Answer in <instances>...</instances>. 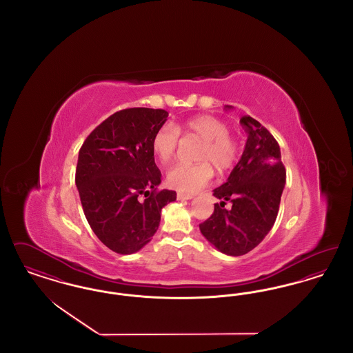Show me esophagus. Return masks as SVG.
<instances>
[{"label":"esophagus","instance_id":"34e87169","mask_svg":"<svg viewBox=\"0 0 353 353\" xmlns=\"http://www.w3.org/2000/svg\"><path fill=\"white\" fill-rule=\"evenodd\" d=\"M193 199V196L192 194H186V193H181V192H179L177 193V200H192Z\"/></svg>","mask_w":353,"mask_h":353}]
</instances>
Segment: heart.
Instances as JSON below:
<instances>
[{
	"label": "heart",
	"instance_id": "b5f03b06",
	"mask_svg": "<svg viewBox=\"0 0 353 353\" xmlns=\"http://www.w3.org/2000/svg\"><path fill=\"white\" fill-rule=\"evenodd\" d=\"M179 134L201 140L196 160L197 164H174L167 173L170 188L185 193H196L210 183L214 170L225 172L234 165L238 159V143L229 134L225 121L216 117L201 115L188 119L184 123L161 125L152 137V151L163 163L168 164L179 145Z\"/></svg>",
	"mask_w": 353,
	"mask_h": 353
}]
</instances>
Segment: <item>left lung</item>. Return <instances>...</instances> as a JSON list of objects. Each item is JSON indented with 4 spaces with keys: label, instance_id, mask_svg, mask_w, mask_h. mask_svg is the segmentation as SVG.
Here are the masks:
<instances>
[{
    "label": "left lung",
    "instance_id": "left-lung-1",
    "mask_svg": "<svg viewBox=\"0 0 353 353\" xmlns=\"http://www.w3.org/2000/svg\"><path fill=\"white\" fill-rule=\"evenodd\" d=\"M239 123L248 134L245 150L226 183L213 190L221 202L214 203L213 214L200 223L202 235L232 256L252 252L268 235L285 184L281 148L274 136L249 115ZM226 201L232 203L229 210L224 208Z\"/></svg>",
    "mask_w": 353,
    "mask_h": 353
}]
</instances>
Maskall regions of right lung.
Wrapping results in <instances>:
<instances>
[{"instance_id": "1", "label": "right lung", "mask_w": 353, "mask_h": 353, "mask_svg": "<svg viewBox=\"0 0 353 353\" xmlns=\"http://www.w3.org/2000/svg\"><path fill=\"white\" fill-rule=\"evenodd\" d=\"M167 119L164 110H121L88 134L79 151L75 184L84 216L112 252L143 249L159 229L161 209L176 201L174 190H157L161 172L152 151V137Z\"/></svg>"}]
</instances>
